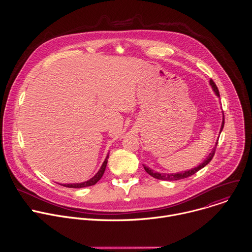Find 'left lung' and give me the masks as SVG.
<instances>
[{
	"instance_id": "obj_1",
	"label": "left lung",
	"mask_w": 252,
	"mask_h": 252,
	"mask_svg": "<svg viewBox=\"0 0 252 252\" xmlns=\"http://www.w3.org/2000/svg\"><path fill=\"white\" fill-rule=\"evenodd\" d=\"M209 84H210V86H211L213 92L215 93V94H217L218 96H220V92H219V89H218L217 85L214 84V82H213L212 80L209 81ZM223 126H224V115H223L222 124H221V127H220V132H221ZM217 146H218V142L215 143V146L213 147L211 153L207 156V158L203 160V162H201L199 165H197L196 167L191 168V169H189V170H186V171H182V172H177V173H160V172H158V171L153 170L152 168L146 166L145 164H142V165H143V168H145V170H146L150 175H152V176L155 177V178L161 179V181H178V179H184V178H187V177H189V176L194 174L195 172H197L198 170H200L201 168H203L206 164H208L209 161L212 159L214 154H215V149H217Z\"/></svg>"
}]
</instances>
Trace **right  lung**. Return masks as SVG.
<instances>
[{
  "mask_svg": "<svg viewBox=\"0 0 252 252\" xmlns=\"http://www.w3.org/2000/svg\"><path fill=\"white\" fill-rule=\"evenodd\" d=\"M107 158H109V155L106 156L104 161L102 162L99 170L91 178L89 179V181L87 182H84V183H80V184H67V185H61V186H63L65 188H73V189H82V188H87V187H91V186H94L95 185L99 179L101 178V176L103 175L104 173V170H105V167H106V163H107Z\"/></svg>",
  "mask_w": 252,
  "mask_h": 252,
  "instance_id": "obj_1",
  "label": "right lung"
}]
</instances>
